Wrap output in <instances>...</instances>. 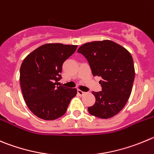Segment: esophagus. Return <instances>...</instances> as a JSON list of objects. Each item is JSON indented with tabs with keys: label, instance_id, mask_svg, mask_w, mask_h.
<instances>
[{
	"label": "esophagus",
	"instance_id": "34e87169",
	"mask_svg": "<svg viewBox=\"0 0 154 154\" xmlns=\"http://www.w3.org/2000/svg\"><path fill=\"white\" fill-rule=\"evenodd\" d=\"M77 94H78L79 96H84V95L85 94V92H83L80 90H77Z\"/></svg>",
	"mask_w": 154,
	"mask_h": 154
}]
</instances>
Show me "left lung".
Segmentation results:
<instances>
[{"mask_svg": "<svg viewBox=\"0 0 154 154\" xmlns=\"http://www.w3.org/2000/svg\"><path fill=\"white\" fill-rule=\"evenodd\" d=\"M77 52L87 58L93 75L101 78L102 90L92 92L96 102L88 107L89 113L100 119L113 117L124 108L131 93L135 77L131 55L110 40L87 42Z\"/></svg>", "mask_w": 154, "mask_h": 154, "instance_id": "8db88e82", "label": "left lung"}]
</instances>
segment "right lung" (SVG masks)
<instances>
[{
  "instance_id": "right-lung-1",
  "label": "right lung",
  "mask_w": 154,
  "mask_h": 154,
  "mask_svg": "<svg viewBox=\"0 0 154 154\" xmlns=\"http://www.w3.org/2000/svg\"><path fill=\"white\" fill-rule=\"evenodd\" d=\"M77 45L45 44L30 53L20 67L21 90L30 111L44 120H54L65 114L77 94L76 89L57 86L64 61Z\"/></svg>"
}]
</instances>
